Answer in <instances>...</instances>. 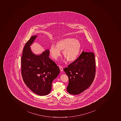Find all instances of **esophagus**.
<instances>
[{"label": "esophagus", "instance_id": "esophagus-1", "mask_svg": "<svg viewBox=\"0 0 121 121\" xmlns=\"http://www.w3.org/2000/svg\"><path fill=\"white\" fill-rule=\"evenodd\" d=\"M60 71L61 72H62V71H63V67H62V66H60Z\"/></svg>", "mask_w": 121, "mask_h": 121}]
</instances>
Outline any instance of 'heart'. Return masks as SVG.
I'll list each match as a JSON object with an SVG mask.
<instances>
[{
    "label": "heart",
    "mask_w": 121,
    "mask_h": 121,
    "mask_svg": "<svg viewBox=\"0 0 121 121\" xmlns=\"http://www.w3.org/2000/svg\"><path fill=\"white\" fill-rule=\"evenodd\" d=\"M81 44L78 40L73 38L62 39L56 43V46L52 44L50 48L52 57L57 59L60 56L61 51H63L64 56L67 61L73 62L77 59L81 50Z\"/></svg>",
    "instance_id": "obj_1"
}]
</instances>
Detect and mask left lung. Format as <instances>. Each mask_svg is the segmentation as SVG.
I'll return each mask as SVG.
<instances>
[{"label":"left lung","mask_w":121,"mask_h":121,"mask_svg":"<svg viewBox=\"0 0 121 121\" xmlns=\"http://www.w3.org/2000/svg\"><path fill=\"white\" fill-rule=\"evenodd\" d=\"M64 70L69 77L68 92L72 95L80 94L94 81L96 72L94 54L83 51L78 58Z\"/></svg>","instance_id":"1"}]
</instances>
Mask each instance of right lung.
I'll return each instance as SVG.
<instances>
[{"label":"right lung","instance_id":"right-lung-1","mask_svg":"<svg viewBox=\"0 0 121 121\" xmlns=\"http://www.w3.org/2000/svg\"><path fill=\"white\" fill-rule=\"evenodd\" d=\"M38 36H33L26 43L22 57V74L27 86L40 96L49 94L53 80L60 73L59 67L49 57L47 49L39 55L34 54L30 49Z\"/></svg>","mask_w":121,"mask_h":121}]
</instances>
